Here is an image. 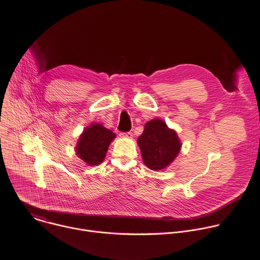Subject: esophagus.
<instances>
[{
    "mask_svg": "<svg viewBox=\"0 0 260 260\" xmlns=\"http://www.w3.org/2000/svg\"><path fill=\"white\" fill-rule=\"evenodd\" d=\"M119 136H120V137L132 138V136H133V133H131V132H127V133H120V134H119Z\"/></svg>",
    "mask_w": 260,
    "mask_h": 260,
    "instance_id": "obj_1",
    "label": "esophagus"
}]
</instances>
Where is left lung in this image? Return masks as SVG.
Wrapping results in <instances>:
<instances>
[{"mask_svg": "<svg viewBox=\"0 0 260 260\" xmlns=\"http://www.w3.org/2000/svg\"><path fill=\"white\" fill-rule=\"evenodd\" d=\"M138 144L144 164L153 171L168 167L177 156L181 142L175 131L170 129L160 119H153L145 124Z\"/></svg>", "mask_w": 260, "mask_h": 260, "instance_id": "obj_1", "label": "left lung"}]
</instances>
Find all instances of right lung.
I'll use <instances>...</instances> for the list:
<instances>
[{
    "label": "right lung",
    "mask_w": 260,
    "mask_h": 260,
    "mask_svg": "<svg viewBox=\"0 0 260 260\" xmlns=\"http://www.w3.org/2000/svg\"><path fill=\"white\" fill-rule=\"evenodd\" d=\"M114 138L112 131L100 123L91 124L80 136L76 147L77 155L87 165L96 166L104 160L108 147Z\"/></svg>",
    "instance_id": "right-lung-1"
}]
</instances>
